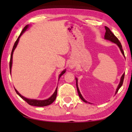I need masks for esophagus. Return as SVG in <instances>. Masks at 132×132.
I'll return each instance as SVG.
<instances>
[{
	"label": "esophagus",
	"instance_id": "esophagus-1",
	"mask_svg": "<svg viewBox=\"0 0 132 132\" xmlns=\"http://www.w3.org/2000/svg\"><path fill=\"white\" fill-rule=\"evenodd\" d=\"M75 66V64L74 63H69V67H70L71 69L74 68Z\"/></svg>",
	"mask_w": 132,
	"mask_h": 132
}]
</instances>
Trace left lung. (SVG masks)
<instances>
[{"label": "left lung", "instance_id": "obj_1", "mask_svg": "<svg viewBox=\"0 0 132 132\" xmlns=\"http://www.w3.org/2000/svg\"><path fill=\"white\" fill-rule=\"evenodd\" d=\"M105 36H104V38L105 39H108V40H109V41H111V42H113V43H115L117 44L118 45V46H119V48H120V51H121V52L122 53V54L123 55V56H125V54H124V52L122 50V45L121 44H120V41H119V39H118V38L115 36V35L113 34L112 32V31L110 30V29H109L108 27H105ZM124 77H125V73H123V75L122 76L121 78H120V81L119 82V84L118 85V88L117 89V91H116V94H117L118 93V90H119V89L120 88V87H121L122 86L123 84V80H124ZM76 79V87H77V92H78V94H79V95L80 98H81V100H82V101H83L84 102H88L87 101H86L85 100L83 97H82V95L81 94V93H80V91H79V87H78V85H77V79ZM89 103V102H88ZM90 104V103H89Z\"/></svg>", "mask_w": 132, "mask_h": 132}]
</instances>
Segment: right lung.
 I'll list each match as a JSON object with an SVG mask.
<instances>
[{
  "instance_id": "right-lung-1",
  "label": "right lung",
  "mask_w": 132,
  "mask_h": 132,
  "mask_svg": "<svg viewBox=\"0 0 132 132\" xmlns=\"http://www.w3.org/2000/svg\"><path fill=\"white\" fill-rule=\"evenodd\" d=\"M28 27V25H27L25 27H24V28L23 29V30H22L21 34H20L19 37H18V38L17 39L16 41H15V43L14 44V46H13V50L12 51V53H11V57H10V72L11 73V69H12V59H13V52H14V51L15 50V48H16V46L18 44V42H19V38L21 36V35L23 34V33L25 31L27 28ZM66 72V70H63L62 72L61 73V74L59 75V78L61 77V76L63 75L64 73ZM57 88L56 89V90L55 91V93L53 94V95L51 96L50 98H49L47 100H31V99H28V98H25L23 96H22L20 94L18 91L15 90V91L16 93L18 95H19L20 97L22 99H23L24 101H26L27 103L30 105H32V106H47L49 105H50L52 103V102L55 101L56 98V95H57Z\"/></svg>"
}]
</instances>
